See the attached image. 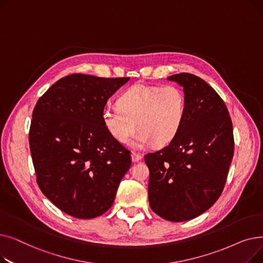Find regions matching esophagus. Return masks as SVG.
<instances>
[{
  "mask_svg": "<svg viewBox=\"0 0 263 263\" xmlns=\"http://www.w3.org/2000/svg\"><path fill=\"white\" fill-rule=\"evenodd\" d=\"M131 158H132V161L135 163V162H140L142 160V156L140 154H136V153H132L131 154Z\"/></svg>",
  "mask_w": 263,
  "mask_h": 263,
  "instance_id": "obj_1",
  "label": "esophagus"
}]
</instances>
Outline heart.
<instances>
[{"mask_svg":"<svg viewBox=\"0 0 263 263\" xmlns=\"http://www.w3.org/2000/svg\"><path fill=\"white\" fill-rule=\"evenodd\" d=\"M118 106H106L102 120L107 132L119 143H127L139 128L131 145L145 148L154 142L171 143L186 115L185 93L177 85L136 84L120 95ZM138 124L136 125V123Z\"/></svg>","mask_w":263,"mask_h":263,"instance_id":"heart-1","label":"heart"}]
</instances>
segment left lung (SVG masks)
Instances as JSON below:
<instances>
[{
  "mask_svg": "<svg viewBox=\"0 0 263 263\" xmlns=\"http://www.w3.org/2000/svg\"><path fill=\"white\" fill-rule=\"evenodd\" d=\"M183 86L186 115L175 139L145 155L148 198L155 213L171 222L202 214L219 198L233 157L232 122L218 93L191 73L168 77Z\"/></svg>",
  "mask_w": 263,
  "mask_h": 263,
  "instance_id": "obj_1",
  "label": "left lung"
}]
</instances>
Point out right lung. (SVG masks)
<instances>
[{
    "mask_svg": "<svg viewBox=\"0 0 263 263\" xmlns=\"http://www.w3.org/2000/svg\"><path fill=\"white\" fill-rule=\"evenodd\" d=\"M130 78L73 73L59 80L37 101L29 142L36 181L63 212L88 219L112 206L130 151L110 135L102 112Z\"/></svg>",
    "mask_w": 263,
    "mask_h": 263,
    "instance_id": "right-lung-1",
    "label": "right lung"
}]
</instances>
